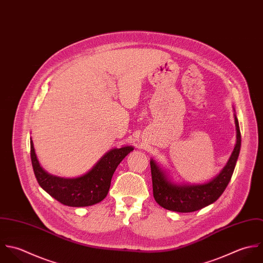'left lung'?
<instances>
[{
	"instance_id": "obj_1",
	"label": "left lung",
	"mask_w": 263,
	"mask_h": 263,
	"mask_svg": "<svg viewBox=\"0 0 263 263\" xmlns=\"http://www.w3.org/2000/svg\"><path fill=\"white\" fill-rule=\"evenodd\" d=\"M237 130V142L227 164L217 176L203 184H177L151 159L154 197L158 204L167 210L177 212H192L201 210L216 201L227 188L234 173L236 162L240 154L241 132L239 122L235 115Z\"/></svg>"
}]
</instances>
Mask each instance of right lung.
<instances>
[{
  "instance_id": "1",
  "label": "right lung",
  "mask_w": 263,
  "mask_h": 263,
  "mask_svg": "<svg viewBox=\"0 0 263 263\" xmlns=\"http://www.w3.org/2000/svg\"><path fill=\"white\" fill-rule=\"evenodd\" d=\"M134 148H112L86 174L77 178H61L49 174L40 164L33 142L30 140V157L33 172L40 186L64 205L84 208L97 204L107 195L111 177L119 163Z\"/></svg>"
}]
</instances>
